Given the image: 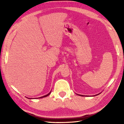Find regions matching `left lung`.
<instances>
[{"label": "left lung", "instance_id": "1", "mask_svg": "<svg viewBox=\"0 0 124 124\" xmlns=\"http://www.w3.org/2000/svg\"><path fill=\"white\" fill-rule=\"evenodd\" d=\"M100 93H99V94H96V95H95L96 96V95H99V94H100ZM77 95H79V96H85V95H79V94H77ZM95 95H93V96H95Z\"/></svg>", "mask_w": 124, "mask_h": 124}]
</instances>
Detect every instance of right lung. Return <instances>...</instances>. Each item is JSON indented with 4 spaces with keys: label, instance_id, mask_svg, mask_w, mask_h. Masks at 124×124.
<instances>
[{
    "label": "right lung",
    "instance_id": "obj_1",
    "mask_svg": "<svg viewBox=\"0 0 124 124\" xmlns=\"http://www.w3.org/2000/svg\"><path fill=\"white\" fill-rule=\"evenodd\" d=\"M51 93V91L48 94H47V95H44V96H41V97H38V98H37V99H40V98H43V97H46V96H48L50 94V93ZM28 99H32L31 98H28Z\"/></svg>",
    "mask_w": 124,
    "mask_h": 124
}]
</instances>
